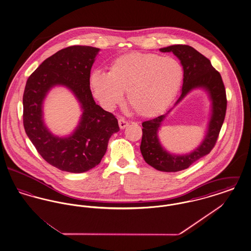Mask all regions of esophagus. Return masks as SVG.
I'll use <instances>...</instances> for the list:
<instances>
[{
	"instance_id": "esophagus-1",
	"label": "esophagus",
	"mask_w": 251,
	"mask_h": 251,
	"mask_svg": "<svg viewBox=\"0 0 251 251\" xmlns=\"http://www.w3.org/2000/svg\"><path fill=\"white\" fill-rule=\"evenodd\" d=\"M119 125H120V129H125L126 127L129 126V122L125 120V119L120 118V120H119Z\"/></svg>"
}]
</instances>
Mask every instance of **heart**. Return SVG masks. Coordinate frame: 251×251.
Segmentation results:
<instances>
[{"instance_id": "obj_1", "label": "heart", "mask_w": 251, "mask_h": 251, "mask_svg": "<svg viewBox=\"0 0 251 251\" xmlns=\"http://www.w3.org/2000/svg\"><path fill=\"white\" fill-rule=\"evenodd\" d=\"M183 68L173 57L130 52L113 60L108 72L95 71L90 85L103 106L112 109L127 92L131 110L146 118L162 113L172 102L183 80Z\"/></svg>"}]
</instances>
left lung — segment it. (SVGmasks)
Listing matches in <instances>:
<instances>
[{
    "label": "left lung",
    "instance_id": "left-lung-1",
    "mask_svg": "<svg viewBox=\"0 0 251 251\" xmlns=\"http://www.w3.org/2000/svg\"><path fill=\"white\" fill-rule=\"evenodd\" d=\"M160 50L163 52H173L180 60L183 68L184 75L181 94L175 104L179 102L192 89L197 87L205 88L213 101V113L207 135L201 145L190 154L173 155L162 148L157 132L167 114L142 123L143 134L140 151L146 163L160 171L177 172L188 168L193 163L209 154L214 149L225 120L227 96L220 73L212 66L210 60L197 50L188 45L178 44L160 49Z\"/></svg>",
    "mask_w": 251,
    "mask_h": 251
}]
</instances>
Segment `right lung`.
<instances>
[{
    "mask_svg": "<svg viewBox=\"0 0 251 251\" xmlns=\"http://www.w3.org/2000/svg\"><path fill=\"white\" fill-rule=\"evenodd\" d=\"M99 49L71 46L44 60L25 85L24 126L37 152L60 170L82 173L99 165L113 133L120 131L116 117L96 104L90 90V71ZM61 84L70 88L80 101L83 116L69 138L52 136L42 120V102L48 90Z\"/></svg>",
    "mask_w": 251,
    "mask_h": 251,
    "instance_id": "right-lung-1",
    "label": "right lung"
}]
</instances>
